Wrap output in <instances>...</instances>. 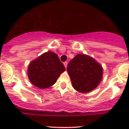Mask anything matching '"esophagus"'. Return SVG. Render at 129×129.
Masks as SVG:
<instances>
[{
	"instance_id": "esophagus-1",
	"label": "esophagus",
	"mask_w": 129,
	"mask_h": 129,
	"mask_svg": "<svg viewBox=\"0 0 129 129\" xmlns=\"http://www.w3.org/2000/svg\"><path fill=\"white\" fill-rule=\"evenodd\" d=\"M63 65H64L65 67H66V68H67V62H65L64 63H63Z\"/></svg>"
}]
</instances>
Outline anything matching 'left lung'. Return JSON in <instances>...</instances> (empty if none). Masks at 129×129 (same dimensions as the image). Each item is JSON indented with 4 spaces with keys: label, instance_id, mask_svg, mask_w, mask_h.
<instances>
[{
    "label": "left lung",
    "instance_id": "left-lung-1",
    "mask_svg": "<svg viewBox=\"0 0 129 129\" xmlns=\"http://www.w3.org/2000/svg\"><path fill=\"white\" fill-rule=\"evenodd\" d=\"M72 85L76 90L86 93L98 86L103 76V67L94 58L78 54L67 66Z\"/></svg>",
    "mask_w": 129,
    "mask_h": 129
}]
</instances>
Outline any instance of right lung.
<instances>
[{"label": "right lung", "mask_w": 129, "mask_h": 129, "mask_svg": "<svg viewBox=\"0 0 129 129\" xmlns=\"http://www.w3.org/2000/svg\"><path fill=\"white\" fill-rule=\"evenodd\" d=\"M65 71L66 68L57 54L47 51L30 62L27 75L33 85L46 89L56 83L60 74Z\"/></svg>", "instance_id": "1"}]
</instances>
